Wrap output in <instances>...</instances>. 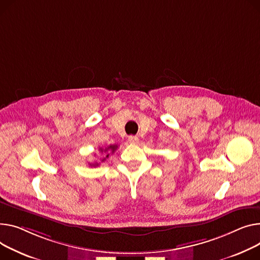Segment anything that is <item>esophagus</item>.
Here are the masks:
<instances>
[{
    "instance_id": "1",
    "label": "esophagus",
    "mask_w": 260,
    "mask_h": 260,
    "mask_svg": "<svg viewBox=\"0 0 260 260\" xmlns=\"http://www.w3.org/2000/svg\"><path fill=\"white\" fill-rule=\"evenodd\" d=\"M128 142L131 144H137L138 142H139V139H138V137H136V136H129L128 137Z\"/></svg>"
}]
</instances>
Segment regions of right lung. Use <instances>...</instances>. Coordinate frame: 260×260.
<instances>
[{
    "mask_svg": "<svg viewBox=\"0 0 260 260\" xmlns=\"http://www.w3.org/2000/svg\"><path fill=\"white\" fill-rule=\"evenodd\" d=\"M118 148V145L117 144H114V145H110V146H108V147H106V148H99V150L103 153V152H108V151H110V152H115L116 151V149ZM109 155H110V153H107V155H106V158H103L102 160H101V162H105L106 161V159L107 158H109ZM99 162H94V163H89V165L90 166H93V167H96V166H99Z\"/></svg>",
    "mask_w": 260,
    "mask_h": 260,
    "instance_id": "right-lung-1",
    "label": "right lung"
}]
</instances>
